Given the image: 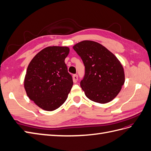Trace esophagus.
Segmentation results:
<instances>
[{
  "instance_id": "34e87169",
  "label": "esophagus",
  "mask_w": 151,
  "mask_h": 151,
  "mask_svg": "<svg viewBox=\"0 0 151 151\" xmlns=\"http://www.w3.org/2000/svg\"><path fill=\"white\" fill-rule=\"evenodd\" d=\"M78 75H76V74L73 75V83H76L77 81H78Z\"/></svg>"
}]
</instances>
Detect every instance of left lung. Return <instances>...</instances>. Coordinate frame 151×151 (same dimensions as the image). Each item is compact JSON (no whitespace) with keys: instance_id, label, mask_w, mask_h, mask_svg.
Listing matches in <instances>:
<instances>
[{"instance_id":"left-lung-1","label":"left lung","mask_w":151,"mask_h":151,"mask_svg":"<svg viewBox=\"0 0 151 151\" xmlns=\"http://www.w3.org/2000/svg\"><path fill=\"white\" fill-rule=\"evenodd\" d=\"M73 49L84 65L80 86L86 96L101 104L112 101L125 81L124 68L118 59L106 47L92 41H83Z\"/></svg>"}]
</instances>
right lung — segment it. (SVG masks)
<instances>
[{"label":"right lung","mask_w":151,"mask_h":151,"mask_svg":"<svg viewBox=\"0 0 151 151\" xmlns=\"http://www.w3.org/2000/svg\"><path fill=\"white\" fill-rule=\"evenodd\" d=\"M67 47H48L40 51L29 63L24 80L29 98L40 108L53 111L68 97L73 85L65 59Z\"/></svg>","instance_id":"1"}]
</instances>
